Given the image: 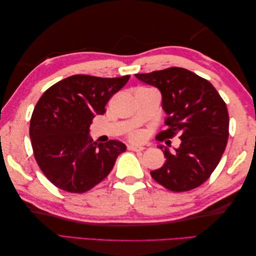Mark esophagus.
<instances>
[{"mask_svg": "<svg viewBox=\"0 0 256 256\" xmlns=\"http://www.w3.org/2000/svg\"><path fill=\"white\" fill-rule=\"evenodd\" d=\"M128 148L130 150H135V152H140V150H144L143 146H140V145H135V144H130V145H128Z\"/></svg>", "mask_w": 256, "mask_h": 256, "instance_id": "esophagus-1", "label": "esophagus"}]
</instances>
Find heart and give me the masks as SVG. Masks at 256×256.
Instances as JSON below:
<instances>
[{
    "mask_svg": "<svg viewBox=\"0 0 256 256\" xmlns=\"http://www.w3.org/2000/svg\"><path fill=\"white\" fill-rule=\"evenodd\" d=\"M132 138H134V140H142V138H143V134H142V132H135L132 135Z\"/></svg>",
    "mask_w": 256,
    "mask_h": 256,
    "instance_id": "1",
    "label": "heart"
}]
</instances>
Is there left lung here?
Here are the masks:
<instances>
[{"instance_id": "left-lung-1", "label": "left lung", "mask_w": 256, "mask_h": 256, "mask_svg": "<svg viewBox=\"0 0 256 256\" xmlns=\"http://www.w3.org/2000/svg\"><path fill=\"white\" fill-rule=\"evenodd\" d=\"M135 77L161 92L168 129L156 140L179 134L182 140L174 152L158 145L166 162L160 169L150 171V176L172 192L200 186L214 171L227 146L229 116L224 100L211 82L184 68L137 74Z\"/></svg>"}]
</instances>
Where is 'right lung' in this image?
<instances>
[{"mask_svg":"<svg viewBox=\"0 0 256 256\" xmlns=\"http://www.w3.org/2000/svg\"><path fill=\"white\" fill-rule=\"evenodd\" d=\"M130 76L100 78L74 74L56 82L34 108L29 135L34 156L45 177L70 192H85L106 177L127 150L119 140L96 143L90 126L106 112L113 94Z\"/></svg>","mask_w":256,"mask_h":256,"instance_id":"right-lung-1","label":"right lung"}]
</instances>
